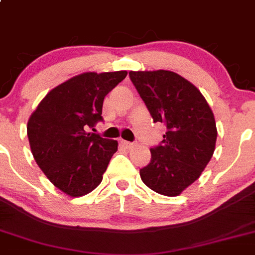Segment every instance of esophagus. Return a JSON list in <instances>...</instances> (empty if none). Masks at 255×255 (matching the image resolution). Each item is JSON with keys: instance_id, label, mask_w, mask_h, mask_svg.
<instances>
[{"instance_id": "34e87169", "label": "esophagus", "mask_w": 255, "mask_h": 255, "mask_svg": "<svg viewBox=\"0 0 255 255\" xmlns=\"http://www.w3.org/2000/svg\"><path fill=\"white\" fill-rule=\"evenodd\" d=\"M121 144H122L123 146H126V148L127 149H129V148H133V146H134V143H130V141H127V140H121Z\"/></svg>"}]
</instances>
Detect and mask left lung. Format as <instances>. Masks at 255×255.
Masks as SVG:
<instances>
[{"mask_svg":"<svg viewBox=\"0 0 255 255\" xmlns=\"http://www.w3.org/2000/svg\"><path fill=\"white\" fill-rule=\"evenodd\" d=\"M154 122L167 128L151 160L139 171L141 181L159 194L177 197L199 178L214 154L215 119L203 94L171 71L129 72Z\"/></svg>","mask_w":255,"mask_h":255,"instance_id":"8db88e82","label":"left lung"}]
</instances>
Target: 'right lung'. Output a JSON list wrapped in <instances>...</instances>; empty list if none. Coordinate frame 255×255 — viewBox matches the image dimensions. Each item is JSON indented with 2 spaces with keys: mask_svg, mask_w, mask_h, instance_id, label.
<instances>
[{
  "mask_svg": "<svg viewBox=\"0 0 255 255\" xmlns=\"http://www.w3.org/2000/svg\"><path fill=\"white\" fill-rule=\"evenodd\" d=\"M127 71L87 72L53 88L26 126L31 152L51 183L71 197L88 194L103 181L117 140L89 133L103 121L105 96Z\"/></svg>",
  "mask_w": 255,
  "mask_h": 255,
  "instance_id": "1",
  "label": "right lung"
}]
</instances>
